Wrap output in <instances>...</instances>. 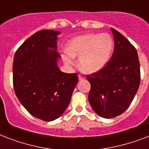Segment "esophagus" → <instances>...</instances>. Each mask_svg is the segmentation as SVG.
<instances>
[{
    "mask_svg": "<svg viewBox=\"0 0 149 149\" xmlns=\"http://www.w3.org/2000/svg\"><path fill=\"white\" fill-rule=\"evenodd\" d=\"M78 79H79V80H83V79H84L85 78H84L83 76H81V75H79V76H78Z\"/></svg>",
    "mask_w": 149,
    "mask_h": 149,
    "instance_id": "obj_1",
    "label": "esophagus"
}]
</instances>
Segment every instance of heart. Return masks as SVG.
Listing matches in <instances>:
<instances>
[{
  "label": "heart",
  "instance_id": "b5f03b06",
  "mask_svg": "<svg viewBox=\"0 0 149 149\" xmlns=\"http://www.w3.org/2000/svg\"><path fill=\"white\" fill-rule=\"evenodd\" d=\"M113 47V39L108 34H86L74 37L66 44L62 58L65 64L73 65L74 57H79L80 69L86 73H94L107 64Z\"/></svg>",
  "mask_w": 149,
  "mask_h": 149
}]
</instances>
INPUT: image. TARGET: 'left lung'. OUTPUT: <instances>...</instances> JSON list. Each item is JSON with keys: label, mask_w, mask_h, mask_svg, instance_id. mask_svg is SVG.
<instances>
[{"label": "left lung", "mask_w": 149, "mask_h": 149, "mask_svg": "<svg viewBox=\"0 0 149 149\" xmlns=\"http://www.w3.org/2000/svg\"><path fill=\"white\" fill-rule=\"evenodd\" d=\"M111 30L114 39L112 57L102 70L86 77L91 85L89 103L104 118L124 113L140 84V64L135 48L117 30Z\"/></svg>", "instance_id": "1"}]
</instances>
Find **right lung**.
<instances>
[{"label": "right lung", "instance_id": "1", "mask_svg": "<svg viewBox=\"0 0 149 149\" xmlns=\"http://www.w3.org/2000/svg\"><path fill=\"white\" fill-rule=\"evenodd\" d=\"M60 34L52 30L37 31L14 57L15 94L31 115L45 121L56 120L64 113L78 83L77 73H65L58 67Z\"/></svg>", "mask_w": 149, "mask_h": 149}]
</instances>
